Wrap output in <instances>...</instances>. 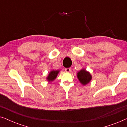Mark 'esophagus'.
<instances>
[{
    "mask_svg": "<svg viewBox=\"0 0 127 127\" xmlns=\"http://www.w3.org/2000/svg\"><path fill=\"white\" fill-rule=\"evenodd\" d=\"M65 70L67 72H70L71 71V68H65Z\"/></svg>",
    "mask_w": 127,
    "mask_h": 127,
    "instance_id": "1",
    "label": "esophagus"
}]
</instances>
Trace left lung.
<instances>
[{"instance_id": "1", "label": "left lung", "mask_w": 127, "mask_h": 127, "mask_svg": "<svg viewBox=\"0 0 127 127\" xmlns=\"http://www.w3.org/2000/svg\"><path fill=\"white\" fill-rule=\"evenodd\" d=\"M77 78L81 84L86 85L92 79V75L85 69H82L77 73Z\"/></svg>"}]
</instances>
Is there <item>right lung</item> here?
<instances>
[{
  "mask_svg": "<svg viewBox=\"0 0 127 127\" xmlns=\"http://www.w3.org/2000/svg\"><path fill=\"white\" fill-rule=\"evenodd\" d=\"M60 72V70H52L49 73L48 77H46L47 81L49 82H52L56 78L57 75Z\"/></svg>",
  "mask_w": 127,
  "mask_h": 127,
  "instance_id": "add662e5",
  "label": "right lung"
}]
</instances>
